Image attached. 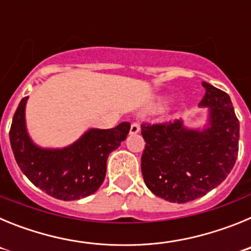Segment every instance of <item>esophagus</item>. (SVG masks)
<instances>
[{"label": "esophagus", "mask_w": 251, "mask_h": 251, "mask_svg": "<svg viewBox=\"0 0 251 251\" xmlns=\"http://www.w3.org/2000/svg\"><path fill=\"white\" fill-rule=\"evenodd\" d=\"M139 130H141V124L138 122H133L130 124V134H137L139 133Z\"/></svg>", "instance_id": "1"}]
</instances>
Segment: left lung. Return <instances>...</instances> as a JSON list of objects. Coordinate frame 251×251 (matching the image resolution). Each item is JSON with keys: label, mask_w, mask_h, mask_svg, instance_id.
Returning <instances> with one entry per match:
<instances>
[{"label": "left lung", "mask_w": 251, "mask_h": 251, "mask_svg": "<svg viewBox=\"0 0 251 251\" xmlns=\"http://www.w3.org/2000/svg\"><path fill=\"white\" fill-rule=\"evenodd\" d=\"M208 126L187 129L182 121L143 123V179L156 196L183 203L217 187L232 170L239 152V119L230 97L202 81Z\"/></svg>", "instance_id": "1"}]
</instances>
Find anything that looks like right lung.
Returning <instances> with one entry per match:
<instances>
[{
	"label": "right lung",
	"instance_id": "1",
	"mask_svg": "<svg viewBox=\"0 0 251 251\" xmlns=\"http://www.w3.org/2000/svg\"><path fill=\"white\" fill-rule=\"evenodd\" d=\"M27 97L13 114L10 142L20 170L36 187L64 201L79 200L94 194L101 186L110 152L127 138L130 124L110 129H89L69 147L44 150L32 143L25 126Z\"/></svg>",
	"mask_w": 251,
	"mask_h": 251
}]
</instances>
